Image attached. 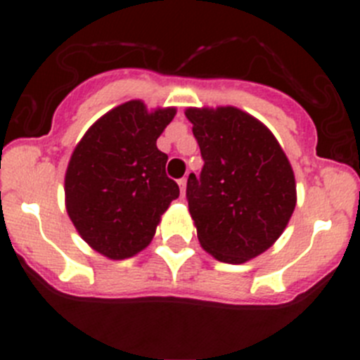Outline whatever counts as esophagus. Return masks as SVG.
Listing matches in <instances>:
<instances>
[{
  "mask_svg": "<svg viewBox=\"0 0 360 360\" xmlns=\"http://www.w3.org/2000/svg\"><path fill=\"white\" fill-rule=\"evenodd\" d=\"M177 183H179L181 195H183V197H184V193H186V183H188V179H186V177H181V179L177 181Z\"/></svg>",
  "mask_w": 360,
  "mask_h": 360,
  "instance_id": "34e87169",
  "label": "esophagus"
}]
</instances>
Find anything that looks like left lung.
Masks as SVG:
<instances>
[{"label":"left lung","mask_w":360,"mask_h":360,"mask_svg":"<svg viewBox=\"0 0 360 360\" xmlns=\"http://www.w3.org/2000/svg\"><path fill=\"white\" fill-rule=\"evenodd\" d=\"M200 146V176L190 174L186 198L202 248L240 264L264 252L296 207L288 157L261 122L237 110L186 111Z\"/></svg>","instance_id":"1"}]
</instances>
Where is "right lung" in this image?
<instances>
[{"label": "right lung", "mask_w": 360, "mask_h": 360, "mask_svg": "<svg viewBox=\"0 0 360 360\" xmlns=\"http://www.w3.org/2000/svg\"><path fill=\"white\" fill-rule=\"evenodd\" d=\"M176 110L148 112L141 101L97 120L69 160L66 209L83 240L111 259H125L153 238L160 216L179 197L165 174L157 139Z\"/></svg>", "instance_id": "obj_1"}]
</instances>
